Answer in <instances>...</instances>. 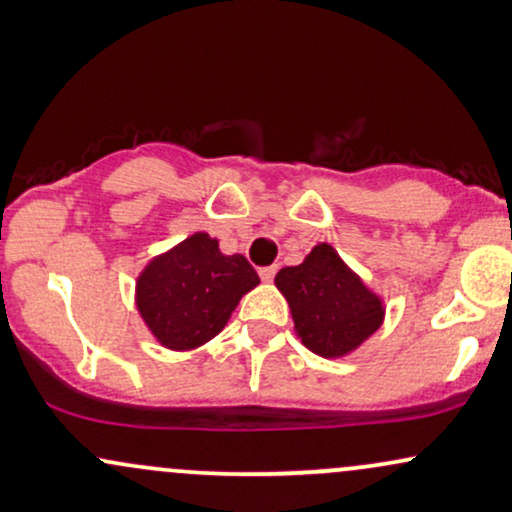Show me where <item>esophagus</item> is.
<instances>
[{"label":"esophagus","instance_id":"obj_1","mask_svg":"<svg viewBox=\"0 0 512 512\" xmlns=\"http://www.w3.org/2000/svg\"><path fill=\"white\" fill-rule=\"evenodd\" d=\"M274 274H276V267H262L260 269V279L267 281V284L274 279Z\"/></svg>","mask_w":512,"mask_h":512}]
</instances>
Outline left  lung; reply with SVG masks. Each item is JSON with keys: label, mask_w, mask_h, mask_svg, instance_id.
<instances>
[{"label": "left lung", "mask_w": 512, "mask_h": 512, "mask_svg": "<svg viewBox=\"0 0 512 512\" xmlns=\"http://www.w3.org/2000/svg\"><path fill=\"white\" fill-rule=\"evenodd\" d=\"M274 284L289 301L303 346L317 356L351 354L383 325L380 296L327 243L315 245L296 267L281 269Z\"/></svg>", "instance_id": "1"}]
</instances>
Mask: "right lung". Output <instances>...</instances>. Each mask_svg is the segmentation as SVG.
I'll list each match as a JSON object with an SVG mask.
<instances>
[{
    "instance_id": "add662e5",
    "label": "right lung",
    "mask_w": 512,
    "mask_h": 512,
    "mask_svg": "<svg viewBox=\"0 0 512 512\" xmlns=\"http://www.w3.org/2000/svg\"><path fill=\"white\" fill-rule=\"evenodd\" d=\"M257 284L260 276L243 255H223L219 240L192 233L146 264L137 279V310L158 344L190 351L214 339Z\"/></svg>"
}]
</instances>
